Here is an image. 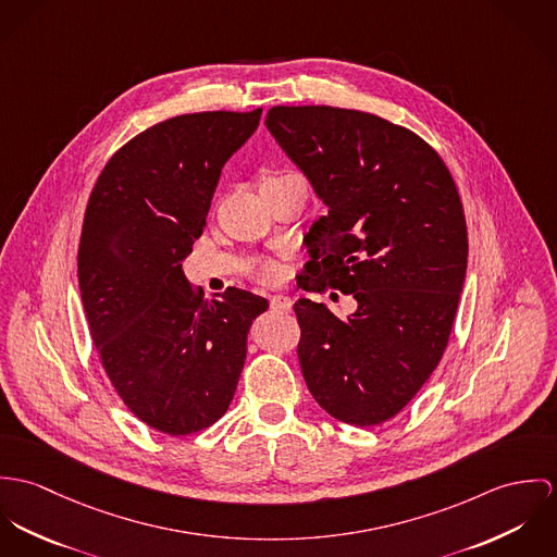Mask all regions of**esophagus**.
<instances>
[{"label": "esophagus", "mask_w": 557, "mask_h": 557, "mask_svg": "<svg viewBox=\"0 0 557 557\" xmlns=\"http://www.w3.org/2000/svg\"><path fill=\"white\" fill-rule=\"evenodd\" d=\"M271 309L280 313H288L293 309V301L286 295H273L271 297Z\"/></svg>", "instance_id": "34e87169"}]
</instances>
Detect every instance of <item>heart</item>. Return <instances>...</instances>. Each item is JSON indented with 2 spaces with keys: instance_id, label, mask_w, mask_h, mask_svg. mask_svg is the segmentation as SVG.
I'll list each match as a JSON object with an SVG mask.
<instances>
[{
  "instance_id": "heart-1",
  "label": "heart",
  "mask_w": 557,
  "mask_h": 557,
  "mask_svg": "<svg viewBox=\"0 0 557 557\" xmlns=\"http://www.w3.org/2000/svg\"><path fill=\"white\" fill-rule=\"evenodd\" d=\"M299 177L297 173H290V171H280V173H269L264 180H262V187L273 186V184H280V182H288V180H295ZM277 275V267L273 262H262L256 267V277L262 280V282H271L273 277Z\"/></svg>"
}]
</instances>
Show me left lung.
<instances>
[{
    "label": "left lung",
    "instance_id": "8db88e82",
    "mask_svg": "<svg viewBox=\"0 0 557 557\" xmlns=\"http://www.w3.org/2000/svg\"><path fill=\"white\" fill-rule=\"evenodd\" d=\"M264 124L326 205L309 226L299 286L357 301L346 318L295 304L309 393L342 423L380 425L419 393L448 344L468 267L459 191L421 136L377 115L273 107Z\"/></svg>",
    "mask_w": 557,
    "mask_h": 557
}]
</instances>
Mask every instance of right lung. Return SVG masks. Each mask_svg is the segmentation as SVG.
I'll list each match as a JSON object with an SVG mask.
<instances>
[{
    "label": "right lung",
    "mask_w": 557,
    "mask_h": 557,
    "mask_svg": "<svg viewBox=\"0 0 557 557\" xmlns=\"http://www.w3.org/2000/svg\"><path fill=\"white\" fill-rule=\"evenodd\" d=\"M260 113H191L140 132L87 202L78 288L89 333L125 406L158 432H200L228 410L249 326L269 308L239 288L205 301L182 269Z\"/></svg>",
    "instance_id": "add662e5"
}]
</instances>
